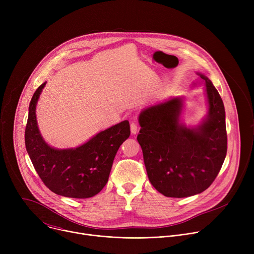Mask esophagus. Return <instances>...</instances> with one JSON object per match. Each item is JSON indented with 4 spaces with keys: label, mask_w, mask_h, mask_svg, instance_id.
Masks as SVG:
<instances>
[{
    "label": "esophagus",
    "mask_w": 254,
    "mask_h": 254,
    "mask_svg": "<svg viewBox=\"0 0 254 254\" xmlns=\"http://www.w3.org/2000/svg\"><path fill=\"white\" fill-rule=\"evenodd\" d=\"M137 129H138L137 124L134 123V122H132V123L130 124V131H131V133H132V134L136 133V132H137Z\"/></svg>",
    "instance_id": "34e87169"
}]
</instances>
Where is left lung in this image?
<instances>
[{
    "instance_id": "1",
    "label": "left lung",
    "mask_w": 254,
    "mask_h": 254,
    "mask_svg": "<svg viewBox=\"0 0 254 254\" xmlns=\"http://www.w3.org/2000/svg\"><path fill=\"white\" fill-rule=\"evenodd\" d=\"M205 83L209 112L196 127L179 123L182 99L148 107L140 113L136 137L151 184L166 197L184 198L202 193L214 182L227 153L225 110L211 80Z\"/></svg>"
}]
</instances>
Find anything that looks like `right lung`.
Masks as SVG:
<instances>
[{
	"instance_id": "1",
	"label": "right lung",
	"mask_w": 254,
	"mask_h": 254,
	"mask_svg": "<svg viewBox=\"0 0 254 254\" xmlns=\"http://www.w3.org/2000/svg\"><path fill=\"white\" fill-rule=\"evenodd\" d=\"M33 94L25 129V144L42 182L57 195L85 199L99 193L110 177L121 144L129 136V123L124 121L100 131L76 149L56 150L44 141L36 121V104L45 86Z\"/></svg>"
}]
</instances>
